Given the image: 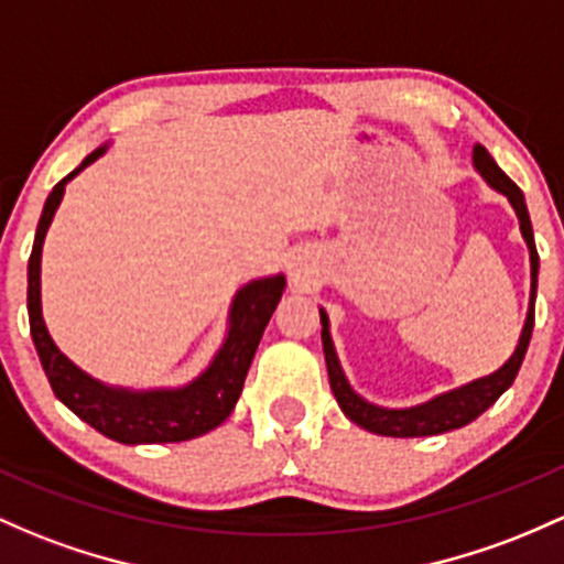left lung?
<instances>
[{
    "label": "left lung",
    "instance_id": "1",
    "mask_svg": "<svg viewBox=\"0 0 564 564\" xmlns=\"http://www.w3.org/2000/svg\"><path fill=\"white\" fill-rule=\"evenodd\" d=\"M474 169L481 173L487 184L492 189H498L500 195L509 197L513 212L519 216V230H522L524 243L530 249V307L528 318H524L522 334H519L517 350L511 352L509 361L498 369V372L479 377V380L466 382V386L455 388V391L433 395L431 401L417 406H406V410H386V406L369 404L367 399H361L350 388L348 377H345L343 367H339L337 350H334L332 334H329V315L321 307V339H324V356H326V369H329V386L334 399H337L339 410L348 414L361 429L380 433V436H393V438H410V436H436V433H447L455 429H463L471 420L479 417L481 412L490 410L495 401L500 399L511 388L513 377H517L519 367L524 361V352H528L530 337H533V324H535V286H538V251H535V238H533V225H530L528 206H524V195L517 184L498 169V163L490 158V152L481 144L474 147Z\"/></svg>",
    "mask_w": 564,
    "mask_h": 564
}]
</instances>
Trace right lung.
I'll list each match as a JSON object with an SVG mask.
<instances>
[{"label": "right lung", "mask_w": 564, "mask_h": 564, "mask_svg": "<svg viewBox=\"0 0 564 564\" xmlns=\"http://www.w3.org/2000/svg\"><path fill=\"white\" fill-rule=\"evenodd\" d=\"M107 152V144L98 147L74 169L69 176L55 184L42 208L36 225L34 249L29 257V326L34 348L40 352L42 369L51 380L53 393L64 401L79 420L93 425L104 436L120 444H169L187 442L203 436L225 423L238 404L243 391V380L262 339L270 315L281 302L286 278L268 275L246 283L238 289L230 305V329L225 343L216 350L214 361L203 369L195 380L182 388H154V391H128L96 380L88 372L69 361L58 345L53 343L42 318L40 296V270H42V243L51 227L61 200H64L66 182H72L79 171L88 169L93 160Z\"/></svg>", "instance_id": "add662e5"}]
</instances>
